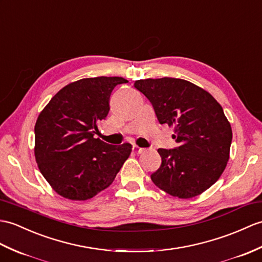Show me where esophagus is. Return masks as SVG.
I'll use <instances>...</instances> for the list:
<instances>
[{"label": "esophagus", "instance_id": "obj_1", "mask_svg": "<svg viewBox=\"0 0 262 262\" xmlns=\"http://www.w3.org/2000/svg\"><path fill=\"white\" fill-rule=\"evenodd\" d=\"M144 150H145L144 148L139 147V146H137V145H134V146H133V151H134V153H136V154H142Z\"/></svg>", "mask_w": 262, "mask_h": 262}]
</instances>
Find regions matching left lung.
<instances>
[{"label": "left lung", "mask_w": 262, "mask_h": 262, "mask_svg": "<svg viewBox=\"0 0 262 262\" xmlns=\"http://www.w3.org/2000/svg\"><path fill=\"white\" fill-rule=\"evenodd\" d=\"M154 107L161 124L174 127V149L159 148L162 164L153 183L172 196L191 199L220 179L229 161L232 129L213 96L178 78L141 79L134 83Z\"/></svg>", "instance_id": "left-lung-1"}]
</instances>
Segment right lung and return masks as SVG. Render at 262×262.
<instances>
[{
  "label": "right lung",
  "instance_id": "add662e5",
  "mask_svg": "<svg viewBox=\"0 0 262 262\" xmlns=\"http://www.w3.org/2000/svg\"><path fill=\"white\" fill-rule=\"evenodd\" d=\"M121 77L70 82L42 109L34 126V156L41 174L64 199L86 201L111 185L132 153V145L95 138L108 115L109 98Z\"/></svg>",
  "mask_w": 262,
  "mask_h": 262
}]
</instances>
